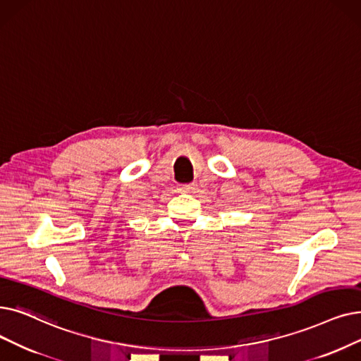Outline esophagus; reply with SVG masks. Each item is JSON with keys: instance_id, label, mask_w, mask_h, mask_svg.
Here are the masks:
<instances>
[{"instance_id": "esophagus-1", "label": "esophagus", "mask_w": 361, "mask_h": 361, "mask_svg": "<svg viewBox=\"0 0 361 361\" xmlns=\"http://www.w3.org/2000/svg\"><path fill=\"white\" fill-rule=\"evenodd\" d=\"M181 190H183V192H193V190H196V184H195V183L184 184Z\"/></svg>"}]
</instances>
